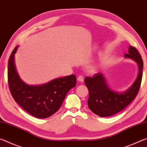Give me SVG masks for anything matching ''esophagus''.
I'll use <instances>...</instances> for the list:
<instances>
[{"mask_svg":"<svg viewBox=\"0 0 147 147\" xmlns=\"http://www.w3.org/2000/svg\"><path fill=\"white\" fill-rule=\"evenodd\" d=\"M77 80H78V81L80 82H81V83L84 82V78L82 76H79L78 77V78H77Z\"/></svg>","mask_w":147,"mask_h":147,"instance_id":"esophagus-1","label":"esophagus"}]
</instances>
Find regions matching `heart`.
<instances>
[{"label": "heart", "mask_w": 147, "mask_h": 147, "mask_svg": "<svg viewBox=\"0 0 147 147\" xmlns=\"http://www.w3.org/2000/svg\"><path fill=\"white\" fill-rule=\"evenodd\" d=\"M104 60H105V58H104V57L103 56H100V57H99L98 60L97 61L95 62V63H92L91 65H89V67H88V69L91 71H94L98 65H100L104 63Z\"/></svg>", "instance_id": "1"}]
</instances>
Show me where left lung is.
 Masks as SVG:
<instances>
[{
    "mask_svg": "<svg viewBox=\"0 0 147 147\" xmlns=\"http://www.w3.org/2000/svg\"><path fill=\"white\" fill-rule=\"evenodd\" d=\"M124 57L135 61L139 70L136 80L126 91L120 93L111 90L102 73L85 78L89 90L88 107L96 115L102 117L115 115L130 104L138 93L143 76V59L138 50L132 46L129 47L128 53L124 54Z\"/></svg>",
    "mask_w": 147,
    "mask_h": 147,
    "instance_id": "1",
    "label": "left lung"
}]
</instances>
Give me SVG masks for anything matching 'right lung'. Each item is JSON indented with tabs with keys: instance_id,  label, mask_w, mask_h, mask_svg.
I'll return each instance as SVG.
<instances>
[{
	"instance_id": "obj_1",
	"label": "right lung",
	"mask_w": 147,
	"mask_h": 147,
	"mask_svg": "<svg viewBox=\"0 0 147 147\" xmlns=\"http://www.w3.org/2000/svg\"><path fill=\"white\" fill-rule=\"evenodd\" d=\"M18 46L12 51L8 65L9 88L15 101L35 117L44 119L53 115L60 108L66 94L76 86L74 74L56 78L39 86H30L20 78L14 56Z\"/></svg>"
}]
</instances>
